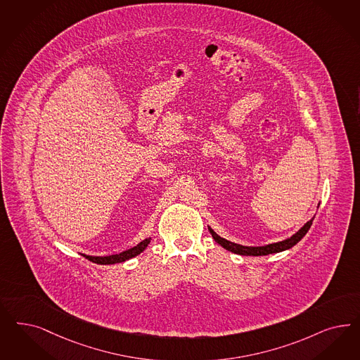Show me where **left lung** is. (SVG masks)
<instances>
[{
    "instance_id": "1",
    "label": "left lung",
    "mask_w": 360,
    "mask_h": 360,
    "mask_svg": "<svg viewBox=\"0 0 360 360\" xmlns=\"http://www.w3.org/2000/svg\"><path fill=\"white\" fill-rule=\"evenodd\" d=\"M313 220L314 217L311 220L307 221L298 232L291 236L290 238H286L283 241L274 243V244L265 245V246H244V245L234 244V243H231V241L220 237L210 226H208V229L210 234H212V237H213V240L217 244L221 245L224 249H226V250H229L232 253L240 255H267L288 250V249L292 248L294 245L298 244L302 238L304 237V234L309 232V229H310V226L313 224Z\"/></svg>"
}]
</instances>
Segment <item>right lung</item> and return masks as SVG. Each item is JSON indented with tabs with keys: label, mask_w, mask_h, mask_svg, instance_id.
I'll return each mask as SVG.
<instances>
[{
	"label": "right lung",
	"mask_w": 360,
	"mask_h": 360,
	"mask_svg": "<svg viewBox=\"0 0 360 360\" xmlns=\"http://www.w3.org/2000/svg\"><path fill=\"white\" fill-rule=\"evenodd\" d=\"M150 243H151V237H148V238L143 240V241L136 245V246H134V248H131V249H128V250H124V252H122V253H119V255H105V257H94V255H83V257H86L89 261L95 262V264H99V265H112V264L124 262V261H127V259H131L132 257H136V255H140V253H141V252L148 246Z\"/></svg>",
	"instance_id": "add662e5"
}]
</instances>
